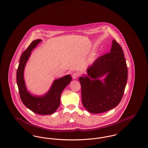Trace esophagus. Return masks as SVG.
Segmentation results:
<instances>
[{
  "label": "esophagus",
  "mask_w": 148,
  "mask_h": 148,
  "mask_svg": "<svg viewBox=\"0 0 148 148\" xmlns=\"http://www.w3.org/2000/svg\"><path fill=\"white\" fill-rule=\"evenodd\" d=\"M79 74L77 73H73V75H72V77L73 79H77V77H79Z\"/></svg>",
  "instance_id": "34e87169"
}]
</instances>
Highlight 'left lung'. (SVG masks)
Returning <instances> with one entry per match:
<instances>
[{"instance_id":"8db88e82","label":"left lung","mask_w":148,"mask_h":148,"mask_svg":"<svg viewBox=\"0 0 148 148\" xmlns=\"http://www.w3.org/2000/svg\"><path fill=\"white\" fill-rule=\"evenodd\" d=\"M87 75L79 79L82 99L90 113H104L118 106L123 98L127 79L123 50L113 40L110 52L100 56L87 68ZM106 75L101 81L100 77Z\"/></svg>"}]
</instances>
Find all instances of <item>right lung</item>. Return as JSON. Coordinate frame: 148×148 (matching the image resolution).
<instances>
[{"label":"right lung","mask_w":148,"mask_h":148,"mask_svg":"<svg viewBox=\"0 0 148 148\" xmlns=\"http://www.w3.org/2000/svg\"><path fill=\"white\" fill-rule=\"evenodd\" d=\"M42 41L36 39L31 42L21 54L16 71V82L21 101L33 112L40 115H50L56 112L60 103V95L65 88L71 83V77L66 75L54 80L48 92L42 96L33 95L27 89L24 71L32 51Z\"/></svg>","instance_id":"1"}]
</instances>
